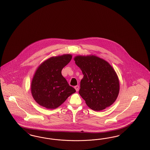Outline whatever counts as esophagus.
Returning a JSON list of instances; mask_svg holds the SVG:
<instances>
[{"label":"esophagus","instance_id":"obj_1","mask_svg":"<svg viewBox=\"0 0 150 150\" xmlns=\"http://www.w3.org/2000/svg\"><path fill=\"white\" fill-rule=\"evenodd\" d=\"M74 88H75V89L76 90V91H79V86H75L74 87Z\"/></svg>","mask_w":150,"mask_h":150}]
</instances>
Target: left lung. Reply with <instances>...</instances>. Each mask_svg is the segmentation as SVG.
<instances>
[{
  "label": "left lung",
  "mask_w": 150,
  "mask_h": 150,
  "mask_svg": "<svg viewBox=\"0 0 150 150\" xmlns=\"http://www.w3.org/2000/svg\"><path fill=\"white\" fill-rule=\"evenodd\" d=\"M74 59L83 75L79 94L87 105L100 111L112 105L118 97L120 85L112 65L95 55H79Z\"/></svg>",
  "instance_id": "obj_1"
}]
</instances>
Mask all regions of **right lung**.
Here are the masks:
<instances>
[{"mask_svg": "<svg viewBox=\"0 0 150 150\" xmlns=\"http://www.w3.org/2000/svg\"><path fill=\"white\" fill-rule=\"evenodd\" d=\"M71 58L70 54L52 57L38 67L31 81V91L38 105L55 109L76 92L62 75V69Z\"/></svg>", "mask_w": 150, "mask_h": 150, "instance_id": "add662e5", "label": "right lung"}]
</instances>
